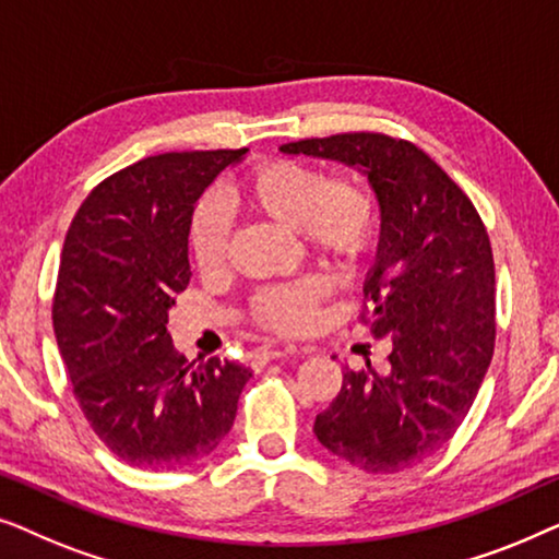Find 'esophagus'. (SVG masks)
<instances>
[{"mask_svg":"<svg viewBox=\"0 0 559 559\" xmlns=\"http://www.w3.org/2000/svg\"><path fill=\"white\" fill-rule=\"evenodd\" d=\"M287 350L285 348H280V346H274V343H266V346H262V348H257L254 350V364L257 366H264L266 361H272V358H280V356H285Z\"/></svg>","mask_w":559,"mask_h":559,"instance_id":"obj_1","label":"esophagus"}]
</instances>
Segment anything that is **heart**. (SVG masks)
Listing matches in <instances>:
<instances>
[{
	"label": "heart",
	"mask_w": 559,
	"mask_h": 559,
	"mask_svg": "<svg viewBox=\"0 0 559 559\" xmlns=\"http://www.w3.org/2000/svg\"><path fill=\"white\" fill-rule=\"evenodd\" d=\"M239 209L297 228L305 247L323 262L350 266L369 251L377 234V201L354 175L325 178L316 165L300 159H270L257 165L228 190ZM188 249L198 270L216 274L228 257V224L218 205L201 203L190 218ZM325 282L302 277L264 287L251 297V320L282 335L308 333L318 323Z\"/></svg>",
	"instance_id": "1"
}]
</instances>
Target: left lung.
<instances>
[{"instance_id": "8db88e82", "label": "left lung", "mask_w": 559, "mask_h": 559, "mask_svg": "<svg viewBox=\"0 0 559 559\" xmlns=\"http://www.w3.org/2000/svg\"><path fill=\"white\" fill-rule=\"evenodd\" d=\"M280 150L361 167L379 198L381 239L361 323L389 341V366L343 371L312 430L366 473L407 471L453 438L491 364V239L463 188L407 140L346 132Z\"/></svg>"}]
</instances>
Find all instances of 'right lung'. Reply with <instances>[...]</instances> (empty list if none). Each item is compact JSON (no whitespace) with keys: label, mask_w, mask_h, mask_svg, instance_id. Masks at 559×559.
<instances>
[{"label":"right lung","mask_w":559,"mask_h":559,"mask_svg":"<svg viewBox=\"0 0 559 559\" xmlns=\"http://www.w3.org/2000/svg\"><path fill=\"white\" fill-rule=\"evenodd\" d=\"M241 150L165 152L91 190L66 234L52 328L88 425L119 461L188 468L231 430L247 366L188 364L167 310L190 282L195 201Z\"/></svg>","instance_id":"obj_1"}]
</instances>
